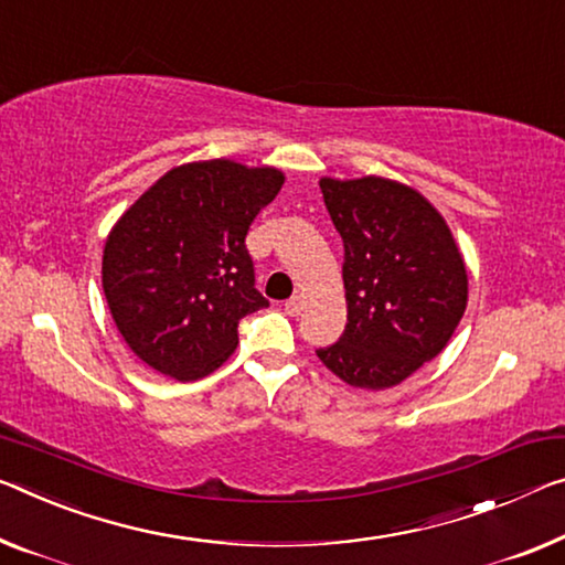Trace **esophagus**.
I'll return each instance as SVG.
<instances>
[{
    "instance_id": "34e87169",
    "label": "esophagus",
    "mask_w": 565,
    "mask_h": 565,
    "mask_svg": "<svg viewBox=\"0 0 565 565\" xmlns=\"http://www.w3.org/2000/svg\"><path fill=\"white\" fill-rule=\"evenodd\" d=\"M302 295H292V298L285 302V312H288V316H300V310H302Z\"/></svg>"
}]
</instances>
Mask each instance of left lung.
I'll return each mask as SVG.
<instances>
[{"mask_svg": "<svg viewBox=\"0 0 565 565\" xmlns=\"http://www.w3.org/2000/svg\"><path fill=\"white\" fill-rule=\"evenodd\" d=\"M343 239L345 331L318 359L359 388H388L445 349L467 308V270L441 214L392 179L320 181Z\"/></svg>", "mask_w": 565, "mask_h": 565, "instance_id": "left-lung-1", "label": "left lung"}]
</instances>
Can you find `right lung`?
<instances>
[{
  "instance_id": "obj_1",
  "label": "right lung",
  "mask_w": 565,
  "mask_h": 565,
  "mask_svg": "<svg viewBox=\"0 0 565 565\" xmlns=\"http://www.w3.org/2000/svg\"><path fill=\"white\" fill-rule=\"evenodd\" d=\"M282 181V171L227 159L186 163L120 216L103 249V292L143 363L202 379L237 349L239 320L270 306L245 237Z\"/></svg>"
}]
</instances>
